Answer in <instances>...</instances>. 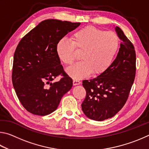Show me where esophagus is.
Returning a JSON list of instances; mask_svg holds the SVG:
<instances>
[{
    "label": "esophagus",
    "instance_id": "1",
    "mask_svg": "<svg viewBox=\"0 0 149 149\" xmlns=\"http://www.w3.org/2000/svg\"><path fill=\"white\" fill-rule=\"evenodd\" d=\"M80 84H81V82L79 80H77V79L73 80V85H79Z\"/></svg>",
    "mask_w": 149,
    "mask_h": 149
}]
</instances>
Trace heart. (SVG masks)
<instances>
[{
  "mask_svg": "<svg viewBox=\"0 0 149 149\" xmlns=\"http://www.w3.org/2000/svg\"><path fill=\"white\" fill-rule=\"evenodd\" d=\"M119 47V38L113 31H104L93 26H87L73 33L72 41L60 39L56 51L60 60L67 65H72L81 52L82 61L66 72L74 79L104 72L114 60Z\"/></svg>",
  "mask_w": 149,
  "mask_h": 149,
  "instance_id": "b5f03b06",
  "label": "heart"
}]
</instances>
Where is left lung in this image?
<instances>
[{
	"mask_svg": "<svg viewBox=\"0 0 149 149\" xmlns=\"http://www.w3.org/2000/svg\"><path fill=\"white\" fill-rule=\"evenodd\" d=\"M121 40L116 59L97 77L83 81L86 97L81 104L89 119L103 121L114 116L125 104L135 76L134 47L119 27H115Z\"/></svg>",
	"mask_w": 149,
	"mask_h": 149,
	"instance_id": "1",
	"label": "left lung"
}]
</instances>
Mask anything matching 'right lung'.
Segmentation results:
<instances>
[{"mask_svg": "<svg viewBox=\"0 0 149 149\" xmlns=\"http://www.w3.org/2000/svg\"><path fill=\"white\" fill-rule=\"evenodd\" d=\"M81 23L49 19L41 22L19 41L14 55L12 84L21 104L33 114L56 110L73 81L65 74L56 51L60 39ZM58 82L52 81L58 75Z\"/></svg>", "mask_w": 149, "mask_h": 149, "instance_id": "1", "label": "right lung"}]
</instances>
